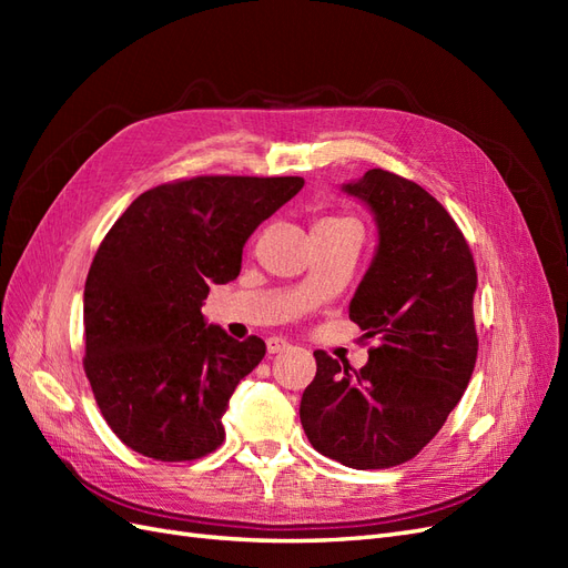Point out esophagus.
<instances>
[{"label": "esophagus", "instance_id": "esophagus-1", "mask_svg": "<svg viewBox=\"0 0 568 568\" xmlns=\"http://www.w3.org/2000/svg\"><path fill=\"white\" fill-rule=\"evenodd\" d=\"M286 348H291V343L286 338H282V336H270L267 338V353H282Z\"/></svg>", "mask_w": 568, "mask_h": 568}]
</instances>
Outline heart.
Here are the masks:
<instances>
[{
	"label": "heart",
	"instance_id": "1",
	"mask_svg": "<svg viewBox=\"0 0 568 568\" xmlns=\"http://www.w3.org/2000/svg\"><path fill=\"white\" fill-rule=\"evenodd\" d=\"M322 222H343V217H324Z\"/></svg>",
	"mask_w": 568,
	"mask_h": 568
}]
</instances>
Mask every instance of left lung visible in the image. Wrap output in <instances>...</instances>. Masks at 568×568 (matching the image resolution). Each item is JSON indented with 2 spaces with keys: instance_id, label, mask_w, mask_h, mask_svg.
Masks as SVG:
<instances>
[{
  "instance_id": "left-lung-1",
  "label": "left lung",
  "mask_w": 568,
  "mask_h": 568,
  "mask_svg": "<svg viewBox=\"0 0 568 568\" xmlns=\"http://www.w3.org/2000/svg\"><path fill=\"white\" fill-rule=\"evenodd\" d=\"M343 192L367 203L379 230L351 301V320L379 346L363 369L315 351L301 424L324 457L388 469L419 455L471 379L476 265L450 213L419 184L374 168Z\"/></svg>"
}]
</instances>
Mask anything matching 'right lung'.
Returning a JSON list of instances; mask_svg holds the SVG:
<instances>
[{
  "label": "right lung",
  "mask_w": 568,
  "mask_h": 568,
  "mask_svg": "<svg viewBox=\"0 0 568 568\" xmlns=\"http://www.w3.org/2000/svg\"><path fill=\"white\" fill-rule=\"evenodd\" d=\"M303 178L203 175L149 189L101 242L84 282V374L111 432L161 462L225 440L236 384L265 341L205 324L211 284L239 277L248 236Z\"/></svg>",
  "instance_id": "right-lung-1"
}]
</instances>
